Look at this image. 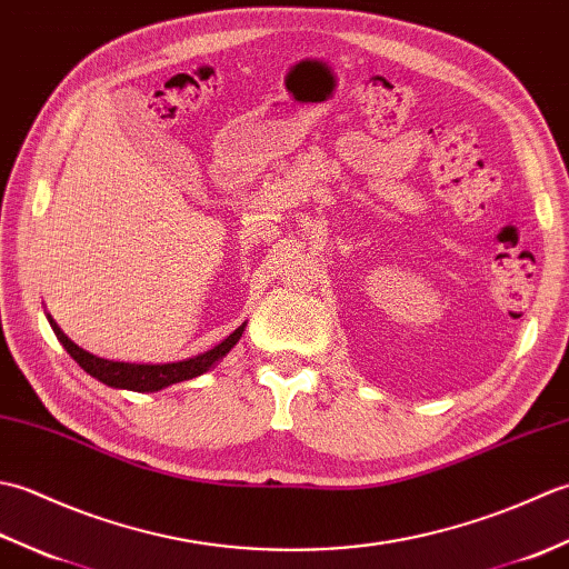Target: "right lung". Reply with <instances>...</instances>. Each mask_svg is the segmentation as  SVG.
<instances>
[{"instance_id":"add662e5","label":"right lung","mask_w":569,"mask_h":569,"mask_svg":"<svg viewBox=\"0 0 569 569\" xmlns=\"http://www.w3.org/2000/svg\"><path fill=\"white\" fill-rule=\"evenodd\" d=\"M51 328L60 340V345H63L68 352L80 361V367L88 373H92L94 379L112 386V389H127V391H139V393L161 391L178 381L196 379L200 373L210 371L217 361L229 352V347H232V342L239 337V330H234V337L229 335V340H224L222 345H217L198 357L171 361V365H122V361H107V359L82 352L80 347H76L68 340L56 322H51Z\"/></svg>"}]
</instances>
